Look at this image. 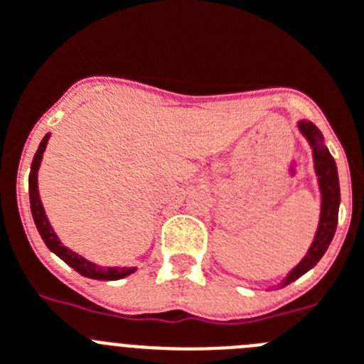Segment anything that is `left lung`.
I'll return each instance as SVG.
<instances>
[{
    "label": "left lung",
    "instance_id": "obj_1",
    "mask_svg": "<svg viewBox=\"0 0 364 364\" xmlns=\"http://www.w3.org/2000/svg\"><path fill=\"white\" fill-rule=\"evenodd\" d=\"M298 128L305 135V139L309 141V144L312 148L316 176H318L319 191H321V215H319V225L311 249L305 255V258L285 276V279L279 283V287H285L289 283L296 282L299 276L311 271L312 267L323 258V255L328 249L330 242L334 238L336 228H338L339 202H341L338 168H336L334 156L330 155L328 148L323 142L321 132L309 121H299Z\"/></svg>",
    "mask_w": 364,
    "mask_h": 364
}]
</instances>
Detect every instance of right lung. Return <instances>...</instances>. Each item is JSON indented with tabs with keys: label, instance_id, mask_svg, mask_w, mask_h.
<instances>
[{
	"label": "right lung",
	"instance_id": "add662e5",
	"mask_svg": "<svg viewBox=\"0 0 364 364\" xmlns=\"http://www.w3.org/2000/svg\"><path fill=\"white\" fill-rule=\"evenodd\" d=\"M50 133H46L45 139L39 144L38 151H36L34 160H32V166H30V178H28V193H30V211L34 216L36 228H38L39 235H41L43 242L46 243V247L52 252L59 256L65 263H68L73 271H77L79 274L86 276V278L92 279H105V282H113V279H121L126 276L133 274L136 271V267H101L95 265V263L88 262L82 256H79L77 252L70 251L68 247H65L61 243V240L58 238V235L53 232L52 225H50L48 218L45 215V209H43L41 198H39L38 191V171L39 166H41L43 153H45L46 144H48Z\"/></svg>",
	"mask_w": 364,
	"mask_h": 364
}]
</instances>
